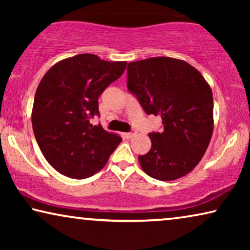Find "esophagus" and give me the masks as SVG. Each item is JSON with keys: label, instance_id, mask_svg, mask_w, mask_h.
I'll return each instance as SVG.
<instances>
[{"label": "esophagus", "instance_id": "esophagus-1", "mask_svg": "<svg viewBox=\"0 0 250 250\" xmlns=\"http://www.w3.org/2000/svg\"><path fill=\"white\" fill-rule=\"evenodd\" d=\"M136 135V132L135 131H132V132H129V133H125V136L127 139H132V138H134V136Z\"/></svg>", "mask_w": 250, "mask_h": 250}]
</instances>
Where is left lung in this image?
<instances>
[{
    "label": "left lung",
    "mask_w": 250,
    "mask_h": 250,
    "mask_svg": "<svg viewBox=\"0 0 250 250\" xmlns=\"http://www.w3.org/2000/svg\"><path fill=\"white\" fill-rule=\"evenodd\" d=\"M127 88L146 114L162 115L164 131L150 133L151 149L141 168L159 181L189 174L206 152L214 129L213 92L184 60L155 57L127 66Z\"/></svg>",
    "instance_id": "left-lung-1"
}]
</instances>
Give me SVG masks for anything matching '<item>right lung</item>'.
<instances>
[{
    "instance_id": "1",
    "label": "right lung",
    "mask_w": 250,
    "mask_h": 250,
    "mask_svg": "<svg viewBox=\"0 0 250 250\" xmlns=\"http://www.w3.org/2000/svg\"><path fill=\"white\" fill-rule=\"evenodd\" d=\"M126 61H104L84 53L53 64L37 86L33 131L41 151L58 172L86 179L101 170L122 142L116 133L91 124L98 99L124 73Z\"/></svg>"
}]
</instances>
